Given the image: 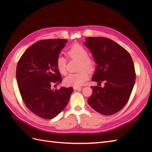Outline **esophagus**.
I'll return each instance as SVG.
<instances>
[{"instance_id":"obj_1","label":"esophagus","mask_w":152,"mask_h":152,"mask_svg":"<svg viewBox=\"0 0 152 152\" xmlns=\"http://www.w3.org/2000/svg\"><path fill=\"white\" fill-rule=\"evenodd\" d=\"M73 89L74 90H77V91H79V90H81L82 88H80V87H74Z\"/></svg>"}]
</instances>
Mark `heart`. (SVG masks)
I'll return each instance as SVG.
<instances>
[{
	"label": "heart",
	"instance_id": "heart-1",
	"mask_svg": "<svg viewBox=\"0 0 152 152\" xmlns=\"http://www.w3.org/2000/svg\"><path fill=\"white\" fill-rule=\"evenodd\" d=\"M68 55L72 59L80 61L79 70L81 71L78 73L69 74L64 80V84L68 86H82L89 78V74L85 70L92 72L95 69L94 61L88 57V51L80 44H75L71 47L68 51ZM56 67L61 74L65 75L66 74V59L61 55L57 57Z\"/></svg>",
	"mask_w": 152,
	"mask_h": 152
}]
</instances>
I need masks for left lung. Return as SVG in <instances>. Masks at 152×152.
<instances>
[{
    "mask_svg": "<svg viewBox=\"0 0 152 152\" xmlns=\"http://www.w3.org/2000/svg\"><path fill=\"white\" fill-rule=\"evenodd\" d=\"M83 44L91 51L97 64L92 81L104 86H92L88 104L102 115H110L120 111L127 104L135 83L133 59L114 41L104 37H88Z\"/></svg>",
    "mask_w": 152,
    "mask_h": 152,
    "instance_id": "8db88e82",
    "label": "left lung"
}]
</instances>
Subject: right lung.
I'll return each mask as SVG.
<instances>
[{"instance_id": "right-lung-1", "label": "right lung", "mask_w": 152, "mask_h": 152, "mask_svg": "<svg viewBox=\"0 0 152 152\" xmlns=\"http://www.w3.org/2000/svg\"><path fill=\"white\" fill-rule=\"evenodd\" d=\"M66 39L40 40L22 55L16 69V79L23 101L39 117L52 119L62 112L69 101L72 88H51L62 81L56 67L57 57L65 46Z\"/></svg>"}]
</instances>
